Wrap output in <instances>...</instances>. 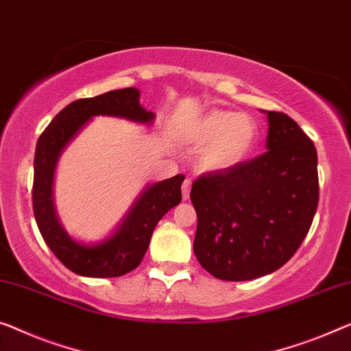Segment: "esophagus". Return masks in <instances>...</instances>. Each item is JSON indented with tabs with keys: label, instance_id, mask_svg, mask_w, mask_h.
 Segmentation results:
<instances>
[{
	"label": "esophagus",
	"instance_id": "1",
	"mask_svg": "<svg viewBox=\"0 0 351 351\" xmlns=\"http://www.w3.org/2000/svg\"><path fill=\"white\" fill-rule=\"evenodd\" d=\"M191 189H192V181L191 180H186L182 182V200H189L191 197Z\"/></svg>",
	"mask_w": 351,
	"mask_h": 351
}]
</instances>
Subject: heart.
I'll return each instance as SVG.
<instances>
[{"mask_svg": "<svg viewBox=\"0 0 351 351\" xmlns=\"http://www.w3.org/2000/svg\"><path fill=\"white\" fill-rule=\"evenodd\" d=\"M184 142L198 151V165L222 173L243 165L258 142V124L245 113L209 110L187 125Z\"/></svg>", "mask_w": 351, "mask_h": 351, "instance_id": "b5f03b06", "label": "heart"}]
</instances>
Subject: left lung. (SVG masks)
<instances>
[{
	"label": "left lung",
	"instance_id": "left-lung-1",
	"mask_svg": "<svg viewBox=\"0 0 351 351\" xmlns=\"http://www.w3.org/2000/svg\"><path fill=\"white\" fill-rule=\"evenodd\" d=\"M266 153L193 181V254L222 280L274 273L300 247L318 205L317 149L290 117L266 112Z\"/></svg>",
	"mask_w": 351,
	"mask_h": 351
}]
</instances>
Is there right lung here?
<instances>
[{
	"instance_id": "obj_1",
	"label": "right lung",
	"mask_w": 351,
	"mask_h": 351,
	"mask_svg": "<svg viewBox=\"0 0 351 351\" xmlns=\"http://www.w3.org/2000/svg\"><path fill=\"white\" fill-rule=\"evenodd\" d=\"M96 117L123 118L148 128L156 119L140 104V91L134 86L71 102L47 125L36 145L33 209L42 238L66 268L85 277H119L142 263L158 222L180 205L184 175L145 186L106 238L94 243L74 238L56 213L55 173L64 149Z\"/></svg>"
}]
</instances>
